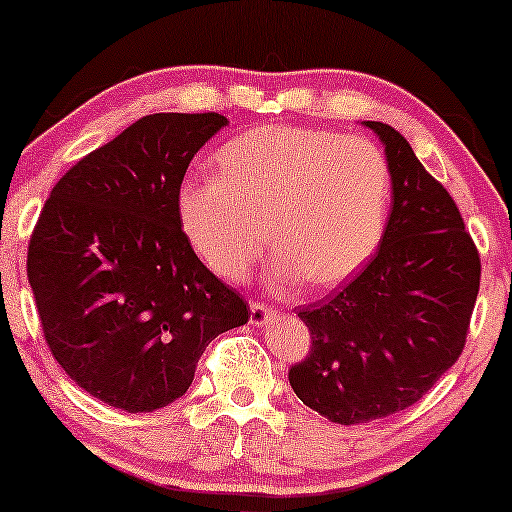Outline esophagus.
<instances>
[{"label":"esophagus","mask_w":512,"mask_h":512,"mask_svg":"<svg viewBox=\"0 0 512 512\" xmlns=\"http://www.w3.org/2000/svg\"><path fill=\"white\" fill-rule=\"evenodd\" d=\"M249 307H251V324H254V326L270 324V319L277 314L275 307L265 305V303H261V300H251Z\"/></svg>","instance_id":"1"}]
</instances>
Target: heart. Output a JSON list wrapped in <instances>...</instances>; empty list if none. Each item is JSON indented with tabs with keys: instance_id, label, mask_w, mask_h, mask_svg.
Listing matches in <instances>:
<instances>
[{
	"instance_id": "b5f03b06",
	"label": "heart",
	"mask_w": 512,
	"mask_h": 512,
	"mask_svg": "<svg viewBox=\"0 0 512 512\" xmlns=\"http://www.w3.org/2000/svg\"><path fill=\"white\" fill-rule=\"evenodd\" d=\"M216 160L219 174L181 179L177 216L191 247L221 277L247 279L268 237L279 284L300 277L312 289H331L380 244L391 174L370 139L263 125L223 144Z\"/></svg>"
}]
</instances>
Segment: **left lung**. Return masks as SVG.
Here are the masks:
<instances>
[{"label":"left lung","instance_id":"8db88e82","mask_svg":"<svg viewBox=\"0 0 512 512\" xmlns=\"http://www.w3.org/2000/svg\"><path fill=\"white\" fill-rule=\"evenodd\" d=\"M382 139L391 214L366 268L298 312L312 347L289 382L307 408L363 424L417 403L464 352L480 289V256L457 205L401 132L366 121Z\"/></svg>","mask_w":512,"mask_h":512}]
</instances>
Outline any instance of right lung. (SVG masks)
<instances>
[{"label":"right lung","instance_id":"1","mask_svg":"<svg viewBox=\"0 0 512 512\" xmlns=\"http://www.w3.org/2000/svg\"><path fill=\"white\" fill-rule=\"evenodd\" d=\"M228 118L151 114L53 186L27 247V279L51 354L111 408L153 412L188 391L216 335L249 321L177 216L195 153Z\"/></svg>","mask_w":512,"mask_h":512}]
</instances>
